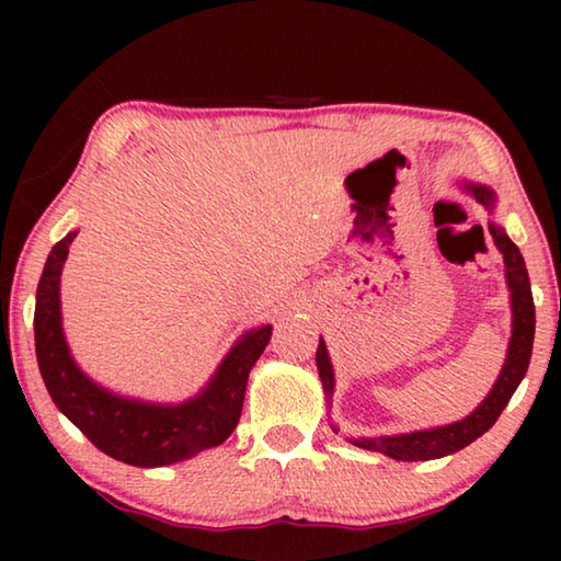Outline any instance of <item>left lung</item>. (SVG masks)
Segmentation results:
<instances>
[{"mask_svg":"<svg viewBox=\"0 0 561 561\" xmlns=\"http://www.w3.org/2000/svg\"><path fill=\"white\" fill-rule=\"evenodd\" d=\"M468 193L474 195V201L492 207L495 205V193L485 185H462ZM492 240L500 247L502 257H505L507 267V284L512 291V339L507 348L505 366H502V374L497 383L492 386L490 396L478 405V411L470 413L465 421H458L453 425H443V428L433 431H417V433H405V435H381V438L371 440H356V445L366 450L383 453L393 460H433L443 458V455L458 453L465 445L478 440L482 433H488L500 413L505 411L510 403L512 393L517 391V386L527 374L529 358H531V341H535V299H531L529 289V277L525 260L517 250V244L510 240L502 227L490 225ZM317 368L321 376V383H324L327 396L334 391V371H331V360L327 354V344L319 341L317 348Z\"/></svg>","mask_w":561,"mask_h":561,"instance_id":"obj_1","label":"left lung"}]
</instances>
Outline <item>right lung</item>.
<instances>
[{"label":"right lung","instance_id":"obj_1","mask_svg":"<svg viewBox=\"0 0 561 561\" xmlns=\"http://www.w3.org/2000/svg\"><path fill=\"white\" fill-rule=\"evenodd\" d=\"M76 232L54 244L44 264L34 309V341L39 371L56 408L111 458L158 468L215 448L242 415L252 366L270 344L272 327L254 329L222 360L205 391L183 405H150L103 391L79 371L61 331L59 277Z\"/></svg>","mask_w":561,"mask_h":561}]
</instances>
